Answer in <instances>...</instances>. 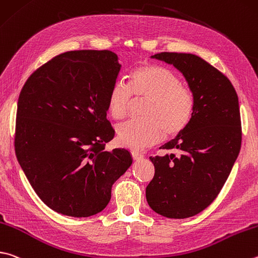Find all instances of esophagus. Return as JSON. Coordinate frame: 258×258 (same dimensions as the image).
I'll return each mask as SVG.
<instances>
[{
    "instance_id": "esophagus-1",
    "label": "esophagus",
    "mask_w": 258,
    "mask_h": 258,
    "mask_svg": "<svg viewBox=\"0 0 258 258\" xmlns=\"http://www.w3.org/2000/svg\"><path fill=\"white\" fill-rule=\"evenodd\" d=\"M132 157H133V159L134 160H142V159L144 158V156L143 154H141V153H139V152H132Z\"/></svg>"
}]
</instances>
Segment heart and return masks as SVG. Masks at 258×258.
<instances>
[{"label": "heart", "mask_w": 258, "mask_h": 258, "mask_svg": "<svg viewBox=\"0 0 258 258\" xmlns=\"http://www.w3.org/2000/svg\"><path fill=\"white\" fill-rule=\"evenodd\" d=\"M135 100H148L145 119L128 120L117 126L118 142L134 151L158 143L166 137H177L188 127L195 111L193 92L174 72L154 64L134 69L130 87L116 82L107 97V107L114 119H123Z\"/></svg>", "instance_id": "b5f03b06"}]
</instances>
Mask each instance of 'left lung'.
I'll list each match as a JSON object with an SVG mask.
<instances>
[{
	"instance_id": "1",
	"label": "left lung",
	"mask_w": 258,
	"mask_h": 258,
	"mask_svg": "<svg viewBox=\"0 0 258 258\" xmlns=\"http://www.w3.org/2000/svg\"><path fill=\"white\" fill-rule=\"evenodd\" d=\"M151 57L182 73L193 92L195 111L188 127L161 147L174 153L150 157L154 177L145 195L158 214L189 218L213 202L239 154L238 96L230 80L200 56L163 51Z\"/></svg>"
}]
</instances>
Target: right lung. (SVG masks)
Instances as JSON below:
<instances>
[{"label": "right lung", "instance_id": "add662e5", "mask_svg": "<svg viewBox=\"0 0 258 258\" xmlns=\"http://www.w3.org/2000/svg\"><path fill=\"white\" fill-rule=\"evenodd\" d=\"M120 67L110 50H71L36 70L22 88L16 156L55 212L74 218L101 212L111 186L132 165L127 150H105L115 134L107 97Z\"/></svg>", "mask_w": 258, "mask_h": 258}]
</instances>
